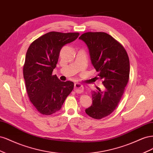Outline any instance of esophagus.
<instances>
[{
  "instance_id": "34e87169",
  "label": "esophagus",
  "mask_w": 153,
  "mask_h": 153,
  "mask_svg": "<svg viewBox=\"0 0 153 153\" xmlns=\"http://www.w3.org/2000/svg\"><path fill=\"white\" fill-rule=\"evenodd\" d=\"M74 89L75 91L77 93H82V92L84 91V86L79 83H76L75 84V87H74Z\"/></svg>"
}]
</instances>
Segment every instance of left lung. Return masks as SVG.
I'll use <instances>...</instances> for the list:
<instances>
[{
  "instance_id": "obj_1",
  "label": "left lung",
  "mask_w": 153,
  "mask_h": 153,
  "mask_svg": "<svg viewBox=\"0 0 153 153\" xmlns=\"http://www.w3.org/2000/svg\"><path fill=\"white\" fill-rule=\"evenodd\" d=\"M87 45L91 61L105 89L92 92V104L85 109L90 117L101 119L112 113L123 95L129 76L126 51L105 32H86L79 38Z\"/></svg>"
}]
</instances>
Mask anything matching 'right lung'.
<instances>
[{"label": "right lung", "instance_id": "1", "mask_svg": "<svg viewBox=\"0 0 153 153\" xmlns=\"http://www.w3.org/2000/svg\"><path fill=\"white\" fill-rule=\"evenodd\" d=\"M78 36V32H50L34 41L27 50L23 70L27 92L41 114L48 115L59 111L73 89V82H62L52 72L63 46Z\"/></svg>", "mask_w": 153, "mask_h": 153}]
</instances>
